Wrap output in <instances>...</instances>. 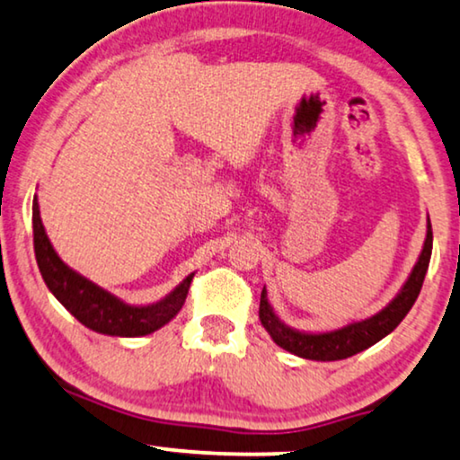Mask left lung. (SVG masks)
Segmentation results:
<instances>
[{
	"label": "left lung",
	"mask_w": 460,
	"mask_h": 460,
	"mask_svg": "<svg viewBox=\"0 0 460 460\" xmlns=\"http://www.w3.org/2000/svg\"><path fill=\"white\" fill-rule=\"evenodd\" d=\"M427 240H424V248L420 252V259L411 270L408 282L403 284L401 293L388 304L385 310L377 312L376 316L367 318V321L352 323L344 329L331 331V333H299V331L288 329L287 324L278 321L273 314L271 305L267 304V293L263 288L261 293V305H259V318L261 324L271 335V340L284 350L297 354V357L312 358V360H340L357 354L365 348L374 346L382 337H386L391 331L397 329V324L408 316V312L414 305V301L420 295L424 273L429 270V261H431L433 250V231L431 223L427 225Z\"/></svg>",
	"instance_id": "1"
}]
</instances>
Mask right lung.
I'll use <instances>...</instances> for the list:
<instances>
[{
    "label": "right lung",
    "instance_id": "obj_1",
    "mask_svg": "<svg viewBox=\"0 0 460 460\" xmlns=\"http://www.w3.org/2000/svg\"><path fill=\"white\" fill-rule=\"evenodd\" d=\"M33 250H36V261L42 273L46 287L50 293L61 301L67 312H72L74 318H78L84 327H89L103 335H120V337H137L148 335L153 331L161 329L163 324L170 323L180 312L187 299L193 273L173 290L170 297H165L159 304L136 307L127 305L114 295L95 287L69 270L63 261L57 257L55 248L50 246L49 235H46L42 218H40L38 199H33Z\"/></svg>",
    "mask_w": 460,
    "mask_h": 460
}]
</instances>
